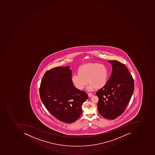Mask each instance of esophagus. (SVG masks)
Returning a JSON list of instances; mask_svg holds the SVG:
<instances>
[{
    "label": "esophagus",
    "mask_w": 155,
    "mask_h": 155,
    "mask_svg": "<svg viewBox=\"0 0 155 155\" xmlns=\"http://www.w3.org/2000/svg\"><path fill=\"white\" fill-rule=\"evenodd\" d=\"M88 95L89 97H91L93 95V94L91 93H88Z\"/></svg>",
    "instance_id": "esophagus-1"
}]
</instances>
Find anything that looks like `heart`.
I'll list each match as a JSON object with an SVG mask.
<instances>
[{
    "mask_svg": "<svg viewBox=\"0 0 155 155\" xmlns=\"http://www.w3.org/2000/svg\"><path fill=\"white\" fill-rule=\"evenodd\" d=\"M78 73L72 76V81L78 89H83L87 84V80L90 83L87 89L90 91L102 87L106 83L107 70L103 65L97 63L85 64L79 68Z\"/></svg>",
    "mask_w": 155,
    "mask_h": 155,
    "instance_id": "1",
    "label": "heart"
}]
</instances>
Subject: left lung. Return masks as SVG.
Listing matches in <instances>:
<instances>
[{"instance_id":"1","label":"left lung","mask_w":155,"mask_h":155,"mask_svg":"<svg viewBox=\"0 0 155 155\" xmlns=\"http://www.w3.org/2000/svg\"><path fill=\"white\" fill-rule=\"evenodd\" d=\"M112 71L106 84L96 92L98 111L103 117L114 119L125 110L134 90V81L124 64L107 61Z\"/></svg>"}]
</instances>
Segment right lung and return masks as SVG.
<instances>
[{
	"instance_id": "obj_1",
	"label": "right lung",
	"mask_w": 155,
	"mask_h": 155,
	"mask_svg": "<svg viewBox=\"0 0 155 155\" xmlns=\"http://www.w3.org/2000/svg\"><path fill=\"white\" fill-rule=\"evenodd\" d=\"M70 67H60L47 71L41 82V100L48 110L60 121L70 124L82 114L86 92L77 89L72 81Z\"/></svg>"
}]
</instances>
